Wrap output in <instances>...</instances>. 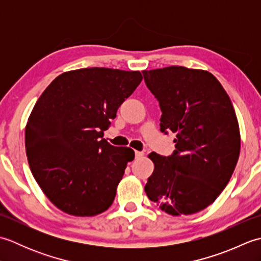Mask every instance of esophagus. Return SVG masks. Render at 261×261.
I'll return each instance as SVG.
<instances>
[{
  "instance_id": "1",
  "label": "esophagus",
  "mask_w": 261,
  "mask_h": 261,
  "mask_svg": "<svg viewBox=\"0 0 261 261\" xmlns=\"http://www.w3.org/2000/svg\"><path fill=\"white\" fill-rule=\"evenodd\" d=\"M143 153L142 151H136V158H141V157H143Z\"/></svg>"
}]
</instances>
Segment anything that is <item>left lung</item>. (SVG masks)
Here are the masks:
<instances>
[{"mask_svg": "<svg viewBox=\"0 0 261 261\" xmlns=\"http://www.w3.org/2000/svg\"><path fill=\"white\" fill-rule=\"evenodd\" d=\"M142 74L162 109L160 131L176 135L171 156L149 153L154 169L146 194L169 215L197 213L218 198L239 159L233 105L207 70L170 66Z\"/></svg>", "mask_w": 261, "mask_h": 261, "instance_id": "1", "label": "left lung"}]
</instances>
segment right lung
Here are the masks:
<instances>
[{
    "mask_svg": "<svg viewBox=\"0 0 261 261\" xmlns=\"http://www.w3.org/2000/svg\"><path fill=\"white\" fill-rule=\"evenodd\" d=\"M141 81L139 70L75 69L56 77L38 98L25 125L28 163L63 212L94 216L112 205L135 151L111 146L103 135Z\"/></svg>",
    "mask_w": 261,
    "mask_h": 261,
    "instance_id": "1",
    "label": "right lung"
}]
</instances>
